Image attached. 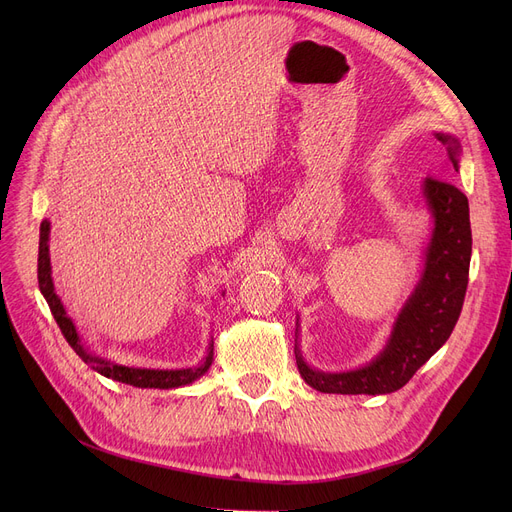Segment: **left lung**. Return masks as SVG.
I'll return each mask as SVG.
<instances>
[{
    "label": "left lung",
    "mask_w": 512,
    "mask_h": 512,
    "mask_svg": "<svg viewBox=\"0 0 512 512\" xmlns=\"http://www.w3.org/2000/svg\"><path fill=\"white\" fill-rule=\"evenodd\" d=\"M436 139L446 145L452 168L459 172L461 143L444 132H436ZM423 197L434 215L432 240L425 251L421 280L400 309L384 351L365 367L326 373L309 367L299 344H294L299 371L311 388L328 394L396 392L450 338L459 321L469 282V201L452 182L432 176L423 180Z\"/></svg>",
    "instance_id": "8db88e82"
}]
</instances>
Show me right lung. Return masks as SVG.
<instances>
[{
	"label": "right lung",
	"instance_id": "obj_1",
	"mask_svg": "<svg viewBox=\"0 0 512 512\" xmlns=\"http://www.w3.org/2000/svg\"><path fill=\"white\" fill-rule=\"evenodd\" d=\"M49 222H41V232H39V263H37V278H39V290L45 297L53 319L58 321V326L68 340V344L74 348V353L89 363L97 373L105 375V378L134 386V388H159V390H170V388H180L186 384H193L199 380L201 375L211 367L213 361V342L207 348V355L203 357L201 365L197 367H186V369H145V367H128V365H118L114 361H107L103 357L93 355L89 348L80 340L76 326L72 324V319L66 315V309L60 301V297L53 290V280H51V263H49Z\"/></svg>",
	"mask_w": 512,
	"mask_h": 512
}]
</instances>
